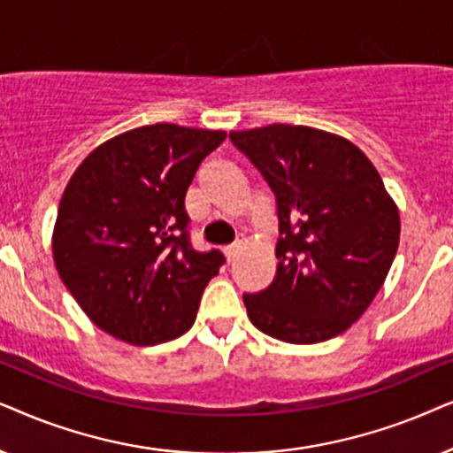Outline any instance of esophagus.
Returning a JSON list of instances; mask_svg holds the SVG:
<instances>
[{
  "mask_svg": "<svg viewBox=\"0 0 453 453\" xmlns=\"http://www.w3.org/2000/svg\"><path fill=\"white\" fill-rule=\"evenodd\" d=\"M240 246H242V242H234V244L226 246V249H223V252H226V257H227V261H234V257L238 255Z\"/></svg>",
  "mask_w": 453,
  "mask_h": 453,
  "instance_id": "obj_1",
  "label": "esophagus"
}]
</instances>
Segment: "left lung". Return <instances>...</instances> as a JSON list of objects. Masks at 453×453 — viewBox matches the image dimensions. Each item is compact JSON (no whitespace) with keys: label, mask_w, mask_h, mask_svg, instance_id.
Wrapping results in <instances>:
<instances>
[{"label":"left lung","mask_w":453,"mask_h":453,"mask_svg":"<svg viewBox=\"0 0 453 453\" xmlns=\"http://www.w3.org/2000/svg\"><path fill=\"white\" fill-rule=\"evenodd\" d=\"M230 141L273 192L277 271L244 294L257 329L289 343L346 331L381 289L400 242V213L366 155L309 126L271 124Z\"/></svg>","instance_id":"8db88e82"}]
</instances>
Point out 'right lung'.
<instances>
[{
	"instance_id": "right-lung-1",
	"label": "right lung",
	"mask_w": 453,
	"mask_h": 453,
	"mask_svg": "<svg viewBox=\"0 0 453 453\" xmlns=\"http://www.w3.org/2000/svg\"><path fill=\"white\" fill-rule=\"evenodd\" d=\"M221 130L141 126L96 147L65 186L53 258L64 286L107 334L153 346L192 327L226 257L195 250L184 198Z\"/></svg>"
}]
</instances>
